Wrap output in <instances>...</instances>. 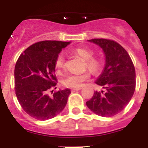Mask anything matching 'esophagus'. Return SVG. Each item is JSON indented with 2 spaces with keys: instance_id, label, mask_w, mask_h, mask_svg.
<instances>
[{
  "instance_id": "esophagus-1",
  "label": "esophagus",
  "mask_w": 148,
  "mask_h": 148,
  "mask_svg": "<svg viewBox=\"0 0 148 148\" xmlns=\"http://www.w3.org/2000/svg\"><path fill=\"white\" fill-rule=\"evenodd\" d=\"M82 88H77V89H72L71 91L72 92H76V91H78V90H81Z\"/></svg>"
}]
</instances>
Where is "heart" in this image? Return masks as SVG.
I'll return each instance as SVG.
<instances>
[{"label": "heart", "mask_w": 148, "mask_h": 148, "mask_svg": "<svg viewBox=\"0 0 148 148\" xmlns=\"http://www.w3.org/2000/svg\"><path fill=\"white\" fill-rule=\"evenodd\" d=\"M73 53L85 61V64L87 69L92 72H97L100 68V61L96 58H92L93 52L92 50L85 48L78 47L73 50ZM64 53H59L56 59L55 66L58 71L62 70L64 66ZM90 78V73L84 72L82 73H70L64 77L62 79L63 85L69 88H81L86 81Z\"/></svg>", "instance_id": "obj_1"}]
</instances>
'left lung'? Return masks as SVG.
I'll return each mask as SVG.
<instances>
[{"label": "left lung", "instance_id": "1", "mask_svg": "<svg viewBox=\"0 0 148 148\" xmlns=\"http://www.w3.org/2000/svg\"><path fill=\"white\" fill-rule=\"evenodd\" d=\"M99 46L105 56V65L95 84L106 89L103 93L95 91L86 102L96 115L110 117L125 109L136 88V71L130 56L114 40L104 38L88 40Z\"/></svg>", "mask_w": 148, "mask_h": 148}]
</instances>
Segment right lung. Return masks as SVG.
Returning <instances> with one entry per match:
<instances>
[{"label": "right lung", "instance_id": "obj_1", "mask_svg": "<svg viewBox=\"0 0 148 148\" xmlns=\"http://www.w3.org/2000/svg\"><path fill=\"white\" fill-rule=\"evenodd\" d=\"M70 44V41H39L29 47L17 61L15 66L17 99L23 110L35 119L44 121L53 118L66 106L71 93L70 89L59 90L52 95L49 92L57 82L55 75L56 58Z\"/></svg>", "mask_w": 148, "mask_h": 148}]
</instances>
